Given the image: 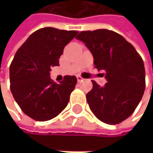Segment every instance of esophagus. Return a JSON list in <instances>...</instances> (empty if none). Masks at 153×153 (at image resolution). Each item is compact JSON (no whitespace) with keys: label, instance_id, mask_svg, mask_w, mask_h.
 <instances>
[{"label":"esophagus","instance_id":"esophagus-1","mask_svg":"<svg viewBox=\"0 0 153 153\" xmlns=\"http://www.w3.org/2000/svg\"><path fill=\"white\" fill-rule=\"evenodd\" d=\"M82 80H83V78H82V77H81L80 75H78V76H77V81H78V82H82Z\"/></svg>","mask_w":153,"mask_h":153}]
</instances>
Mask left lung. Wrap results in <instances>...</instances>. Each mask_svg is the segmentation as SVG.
I'll return each instance as SVG.
<instances>
[{
	"label": "left lung",
	"instance_id": "left-lung-1",
	"mask_svg": "<svg viewBox=\"0 0 153 153\" xmlns=\"http://www.w3.org/2000/svg\"><path fill=\"white\" fill-rule=\"evenodd\" d=\"M91 51L94 64L106 80L105 86L93 81L86 94L94 116L104 123L116 125L127 119L138 106L145 90V68L135 48L119 34L97 29L82 31L77 36Z\"/></svg>",
	"mask_w": 153,
	"mask_h": 153
}]
</instances>
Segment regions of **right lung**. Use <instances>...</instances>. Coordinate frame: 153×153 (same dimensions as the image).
Here are the masks:
<instances>
[{"label":"right lung","mask_w":153,"mask_h":153,"mask_svg":"<svg viewBox=\"0 0 153 153\" xmlns=\"http://www.w3.org/2000/svg\"><path fill=\"white\" fill-rule=\"evenodd\" d=\"M77 31L53 27L38 29L17 50L10 66V88L23 112L36 121L57 117L70 101L77 83L67 75L60 83L50 79V71L59 66V57Z\"/></svg>","instance_id":"right-lung-1"}]
</instances>
